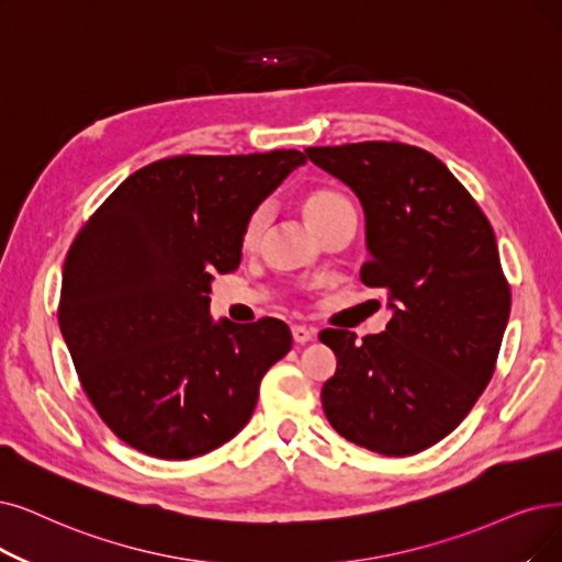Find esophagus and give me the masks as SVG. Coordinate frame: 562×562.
I'll return each mask as SVG.
<instances>
[{
	"label": "esophagus",
	"instance_id": "obj_1",
	"mask_svg": "<svg viewBox=\"0 0 562 562\" xmlns=\"http://www.w3.org/2000/svg\"><path fill=\"white\" fill-rule=\"evenodd\" d=\"M313 336H316V329H313V327L293 325V339H295V344H306V341L313 339Z\"/></svg>",
	"mask_w": 562,
	"mask_h": 562
}]
</instances>
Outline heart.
<instances>
[{"label":"heart","mask_w":562,"mask_h":562,"mask_svg":"<svg viewBox=\"0 0 562 562\" xmlns=\"http://www.w3.org/2000/svg\"><path fill=\"white\" fill-rule=\"evenodd\" d=\"M302 214L308 221V226L321 235L327 226H331L334 221H339L344 214H355V210L350 205V200L341 191L321 187V189H311L302 198ZM262 226H265L262 212H256L249 221H246L244 233H241V246L246 251L256 249Z\"/></svg>","instance_id":"b5f03b06"}]
</instances>
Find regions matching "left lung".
Returning a JSON list of instances; mask_svg holds the SVG:
<instances>
[{
  "label": "left lung",
  "instance_id": "1",
  "mask_svg": "<svg viewBox=\"0 0 562 562\" xmlns=\"http://www.w3.org/2000/svg\"><path fill=\"white\" fill-rule=\"evenodd\" d=\"M308 159L359 198L362 281L383 288L392 321L362 341L323 329L336 373L323 408L336 434L408 457L452 434L488 385L509 321L491 223L434 154L403 143L308 147Z\"/></svg>",
  "mask_w": 562,
  "mask_h": 562
}]
</instances>
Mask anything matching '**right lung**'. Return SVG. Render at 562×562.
Returning <instances> with one entry per match:
<instances>
[{
    "label": "right lung",
    "instance_id": "right-lung-1",
    "mask_svg": "<svg viewBox=\"0 0 562 562\" xmlns=\"http://www.w3.org/2000/svg\"><path fill=\"white\" fill-rule=\"evenodd\" d=\"M304 164L295 149L149 164L71 244L59 329L92 406L138 452L193 459L251 419L293 334L277 318L212 321V281L239 267L246 221Z\"/></svg>",
    "mask_w": 562,
    "mask_h": 562
}]
</instances>
